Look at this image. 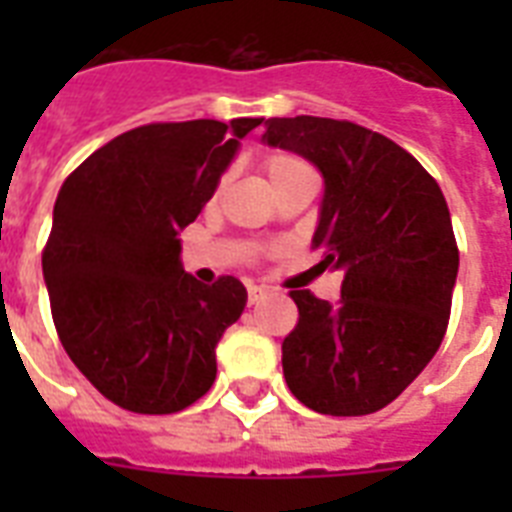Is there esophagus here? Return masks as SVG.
Returning <instances> with one entry per match:
<instances>
[{
	"label": "esophagus",
	"instance_id": "obj_1",
	"mask_svg": "<svg viewBox=\"0 0 512 512\" xmlns=\"http://www.w3.org/2000/svg\"><path fill=\"white\" fill-rule=\"evenodd\" d=\"M271 295V289H265V287H255V284H252V287L247 289V300H249V305H257L260 303V300H265V297Z\"/></svg>",
	"mask_w": 512,
	"mask_h": 512
}]
</instances>
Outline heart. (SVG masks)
<instances>
[{
    "instance_id": "1",
    "label": "heart",
    "mask_w": 512,
    "mask_h": 512,
    "mask_svg": "<svg viewBox=\"0 0 512 512\" xmlns=\"http://www.w3.org/2000/svg\"><path fill=\"white\" fill-rule=\"evenodd\" d=\"M265 175H268V183L279 185L284 183V180H289V177L300 175V172H311L308 167H305L297 156H289V154H271L268 159H265Z\"/></svg>"
}]
</instances>
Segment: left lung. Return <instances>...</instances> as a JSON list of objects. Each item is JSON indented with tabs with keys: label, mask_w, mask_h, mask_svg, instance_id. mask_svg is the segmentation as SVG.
Segmentation results:
<instances>
[{
	"label": "left lung",
	"mask_w": 512,
	"mask_h": 512,
	"mask_svg": "<svg viewBox=\"0 0 512 512\" xmlns=\"http://www.w3.org/2000/svg\"><path fill=\"white\" fill-rule=\"evenodd\" d=\"M263 143L321 172L313 247L345 273L335 305L292 292L300 321L281 342L284 380L313 412H377L444 340L460 268L444 193L412 154L353 122L268 119Z\"/></svg>",
	"instance_id": "left-lung-1"
}]
</instances>
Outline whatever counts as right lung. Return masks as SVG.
Returning <instances> with one entry per match:
<instances>
[{"label":"right lung","mask_w":512,"mask_h":512,"mask_svg":"<svg viewBox=\"0 0 512 512\" xmlns=\"http://www.w3.org/2000/svg\"><path fill=\"white\" fill-rule=\"evenodd\" d=\"M260 124H146L98 148L60 188L42 255L52 321L76 369L122 409L180 412L215 382L217 342L247 289L185 273L177 233Z\"/></svg>","instance_id":"1"}]
</instances>
